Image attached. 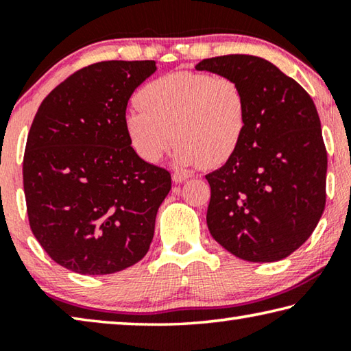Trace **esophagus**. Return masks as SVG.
<instances>
[{
	"mask_svg": "<svg viewBox=\"0 0 351 351\" xmlns=\"http://www.w3.org/2000/svg\"><path fill=\"white\" fill-rule=\"evenodd\" d=\"M190 175L184 173V171H175L173 175H171V180H173L175 182H184L186 180H189Z\"/></svg>",
	"mask_w": 351,
	"mask_h": 351,
	"instance_id": "esophagus-1",
	"label": "esophagus"
}]
</instances>
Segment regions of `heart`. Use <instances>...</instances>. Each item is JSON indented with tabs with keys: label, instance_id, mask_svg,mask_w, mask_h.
<instances>
[{
	"label": "heart",
	"instance_id": "1",
	"mask_svg": "<svg viewBox=\"0 0 351 351\" xmlns=\"http://www.w3.org/2000/svg\"><path fill=\"white\" fill-rule=\"evenodd\" d=\"M138 102L127 111L125 132L134 152L150 164L175 138L180 165L219 167L239 150L247 128L246 94L230 77L175 71L148 82Z\"/></svg>",
	"mask_w": 351,
	"mask_h": 351
}]
</instances>
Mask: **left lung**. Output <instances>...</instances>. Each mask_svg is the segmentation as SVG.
<instances>
[{
  "instance_id": "8db88e82",
  "label": "left lung",
  "mask_w": 351,
  "mask_h": 351,
  "mask_svg": "<svg viewBox=\"0 0 351 351\" xmlns=\"http://www.w3.org/2000/svg\"><path fill=\"white\" fill-rule=\"evenodd\" d=\"M195 69L237 80L247 99L240 148L206 175L209 232L241 260L288 257L310 239L325 209L326 150L316 105L265 58L212 57Z\"/></svg>"
}]
</instances>
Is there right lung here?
Listing matches in <instances>:
<instances>
[{
	"label": "right lung",
	"mask_w": 351,
	"mask_h": 351,
	"mask_svg": "<svg viewBox=\"0 0 351 351\" xmlns=\"http://www.w3.org/2000/svg\"><path fill=\"white\" fill-rule=\"evenodd\" d=\"M154 71L153 60L90 64L47 94L29 130V224L47 255L77 274H114L150 247L171 178L134 152L125 111Z\"/></svg>",
	"instance_id": "add662e5"
}]
</instances>
